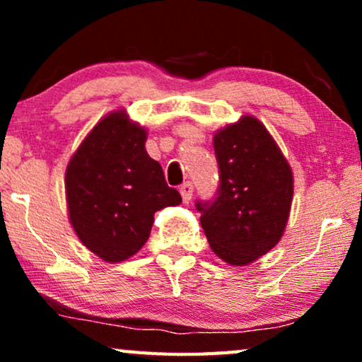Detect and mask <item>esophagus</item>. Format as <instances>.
<instances>
[{
    "label": "esophagus",
    "instance_id": "esophagus-1",
    "mask_svg": "<svg viewBox=\"0 0 362 362\" xmlns=\"http://www.w3.org/2000/svg\"><path fill=\"white\" fill-rule=\"evenodd\" d=\"M180 192L182 196V201L189 202L191 197H192V182H189V181L182 182V185L180 186Z\"/></svg>",
    "mask_w": 362,
    "mask_h": 362
}]
</instances>
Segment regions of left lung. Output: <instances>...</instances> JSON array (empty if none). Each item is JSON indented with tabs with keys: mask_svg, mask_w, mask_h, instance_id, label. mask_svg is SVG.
Listing matches in <instances>:
<instances>
[{
	"mask_svg": "<svg viewBox=\"0 0 362 362\" xmlns=\"http://www.w3.org/2000/svg\"><path fill=\"white\" fill-rule=\"evenodd\" d=\"M219 187L196 201L211 249L230 265H247L279 244L288 221L293 175L267 128L244 117L214 136Z\"/></svg>",
	"mask_w": 362,
	"mask_h": 362,
	"instance_id": "8db88e82",
	"label": "left lung"
}]
</instances>
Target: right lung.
<instances>
[{"mask_svg": "<svg viewBox=\"0 0 362 362\" xmlns=\"http://www.w3.org/2000/svg\"><path fill=\"white\" fill-rule=\"evenodd\" d=\"M145 141V128L113 112L93 127L67 166L71 224L105 262L135 255L150 237L155 212L181 202Z\"/></svg>", "mask_w": 362, "mask_h": 362, "instance_id": "right-lung-1", "label": "right lung"}]
</instances>
